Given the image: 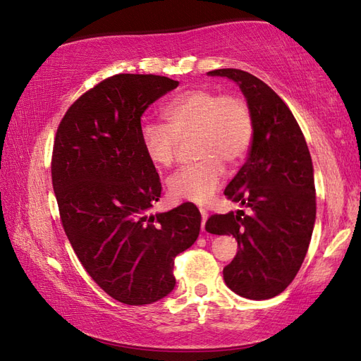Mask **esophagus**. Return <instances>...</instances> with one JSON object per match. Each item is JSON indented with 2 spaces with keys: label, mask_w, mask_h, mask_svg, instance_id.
Here are the masks:
<instances>
[{
  "label": "esophagus",
  "mask_w": 361,
  "mask_h": 361,
  "mask_svg": "<svg viewBox=\"0 0 361 361\" xmlns=\"http://www.w3.org/2000/svg\"><path fill=\"white\" fill-rule=\"evenodd\" d=\"M200 214H202V230L204 231V224H207V221H208V211L200 208Z\"/></svg>",
  "instance_id": "34e87169"
}]
</instances>
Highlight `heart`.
<instances>
[{"mask_svg": "<svg viewBox=\"0 0 361 361\" xmlns=\"http://www.w3.org/2000/svg\"><path fill=\"white\" fill-rule=\"evenodd\" d=\"M162 117L167 126L145 123L140 128L147 158L157 167H171L178 139L195 136V157L202 161L173 173L167 189L173 199L207 203L225 180L224 162L238 164L249 152L253 136L249 104L236 95L194 89L173 98Z\"/></svg>", "mask_w": 361, "mask_h": 361, "instance_id": "obj_1", "label": "heart"}]
</instances>
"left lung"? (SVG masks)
<instances>
[{
    "mask_svg": "<svg viewBox=\"0 0 361 361\" xmlns=\"http://www.w3.org/2000/svg\"><path fill=\"white\" fill-rule=\"evenodd\" d=\"M209 76L238 84L253 122L245 164L225 195L250 209L208 219L207 231L233 235L239 250L224 280L245 299L264 300L285 291L307 255L316 222L314 171L305 137L285 102L257 76L221 68Z\"/></svg>",
    "mask_w": 361,
    "mask_h": 361,
    "instance_id": "obj_1",
    "label": "left lung"
}]
</instances>
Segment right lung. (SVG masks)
Segmentation results:
<instances>
[{
	"mask_svg": "<svg viewBox=\"0 0 361 361\" xmlns=\"http://www.w3.org/2000/svg\"><path fill=\"white\" fill-rule=\"evenodd\" d=\"M176 86L157 75L111 76L70 106L56 133L51 178L62 227L95 283L126 305L171 294L175 257L200 233L194 203L147 214L161 181L140 142V117Z\"/></svg>",
	"mask_w": 361,
	"mask_h": 361,
	"instance_id": "1",
	"label": "right lung"
}]
</instances>
